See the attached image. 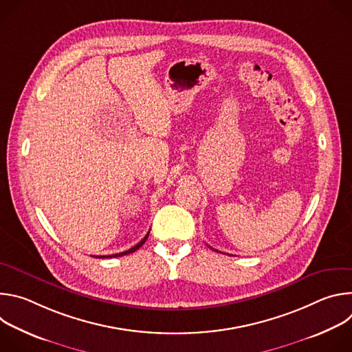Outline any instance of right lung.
<instances>
[{
    "label": "right lung",
    "instance_id": "obj_1",
    "mask_svg": "<svg viewBox=\"0 0 352 352\" xmlns=\"http://www.w3.org/2000/svg\"><path fill=\"white\" fill-rule=\"evenodd\" d=\"M147 236H148V232L144 235V238L140 241V242H138L135 246H132L131 249H128V250H125V252H121V254H116V255H104V256H94V258H98V259H107V258H118V256H124V255H128V254H132V252H135L136 249H139L144 242H146V239H147Z\"/></svg>",
    "mask_w": 352,
    "mask_h": 352
}]
</instances>
